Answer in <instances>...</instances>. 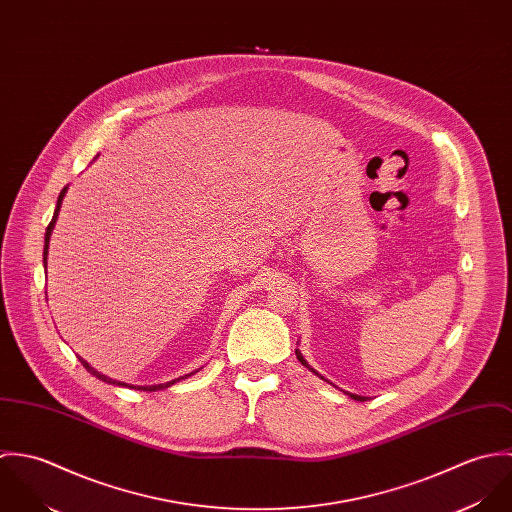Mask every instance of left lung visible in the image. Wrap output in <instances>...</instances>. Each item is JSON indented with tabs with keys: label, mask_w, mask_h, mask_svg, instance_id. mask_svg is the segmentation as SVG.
Listing matches in <instances>:
<instances>
[{
	"label": "left lung",
	"mask_w": 512,
	"mask_h": 512,
	"mask_svg": "<svg viewBox=\"0 0 512 512\" xmlns=\"http://www.w3.org/2000/svg\"><path fill=\"white\" fill-rule=\"evenodd\" d=\"M295 357H297V361H299L301 365L305 366V368H309V370H311L315 376H319V378H323V380H325V376H321V374H319L315 368H311L309 363L303 359V355H301V351H299V349H295ZM347 394H349L353 400H359V402H365L366 400L365 396H359V394H351V392H347Z\"/></svg>",
	"instance_id": "left-lung-1"
}]
</instances>
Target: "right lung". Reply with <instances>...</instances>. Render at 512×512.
Segmentation results:
<instances>
[{"mask_svg": "<svg viewBox=\"0 0 512 512\" xmlns=\"http://www.w3.org/2000/svg\"><path fill=\"white\" fill-rule=\"evenodd\" d=\"M67 189L69 187H65L63 191H61V195H59V199H57V209H55V215H53V220L49 222V226H47V230H45V250H43V264H45V268H47V256H49V240H51V234H53V228H55V224H57V219H59V213H61V205H63V199H65V195H67ZM78 361L82 363V366L92 374V376H96L98 380H102V382H106V384H114V386H120V388H136V390H146V392H155V390H163V388H169L171 384H175L177 380H183V378H187V376H191V374H195V372H199V370H195V372H191V374H185V376H181V378H175V380H171V382H165V384H151V386H134V384H128V382H122V380H114V378H110V376H106V374H102V372H98L94 366L88 365L82 357H78Z\"/></svg>", "mask_w": 512, "mask_h": 512, "instance_id": "obj_1", "label": "right lung"}]
</instances>
